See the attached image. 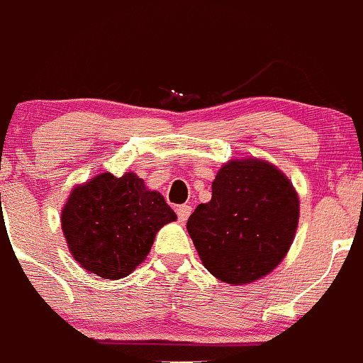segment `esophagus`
<instances>
[{"label": "esophagus", "mask_w": 363, "mask_h": 363, "mask_svg": "<svg viewBox=\"0 0 363 363\" xmlns=\"http://www.w3.org/2000/svg\"><path fill=\"white\" fill-rule=\"evenodd\" d=\"M175 212H177V217L181 223H186V220L189 219V216H191V207L189 205H179L177 208H175Z\"/></svg>", "instance_id": "obj_1"}]
</instances>
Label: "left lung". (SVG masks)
Returning <instances> with one entry per match:
<instances>
[{"mask_svg": "<svg viewBox=\"0 0 363 363\" xmlns=\"http://www.w3.org/2000/svg\"><path fill=\"white\" fill-rule=\"evenodd\" d=\"M299 223L291 179L261 158L230 160L212 182V200L188 219V233L217 280L245 285L284 261Z\"/></svg>", "mask_w": 363, "mask_h": 363, "instance_id": "1", "label": "left lung"}]
</instances>
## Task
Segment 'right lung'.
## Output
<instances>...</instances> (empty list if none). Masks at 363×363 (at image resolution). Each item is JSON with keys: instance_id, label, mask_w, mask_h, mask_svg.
<instances>
[{"instance_id": "add662e5", "label": "right lung", "mask_w": 363, "mask_h": 363, "mask_svg": "<svg viewBox=\"0 0 363 363\" xmlns=\"http://www.w3.org/2000/svg\"><path fill=\"white\" fill-rule=\"evenodd\" d=\"M177 219L135 172H102L72 188L60 213L74 261L106 280L130 274L150 254L156 233Z\"/></svg>"}]
</instances>
